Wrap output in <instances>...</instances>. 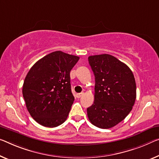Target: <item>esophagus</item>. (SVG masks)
Listing matches in <instances>:
<instances>
[{
  "instance_id": "obj_1",
  "label": "esophagus",
  "mask_w": 159,
  "mask_h": 159,
  "mask_svg": "<svg viewBox=\"0 0 159 159\" xmlns=\"http://www.w3.org/2000/svg\"><path fill=\"white\" fill-rule=\"evenodd\" d=\"M83 94H84V93L83 92H82V93H78L76 94V96L77 98H80V97H82L83 96Z\"/></svg>"
}]
</instances>
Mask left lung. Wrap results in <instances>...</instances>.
Here are the masks:
<instances>
[{
    "label": "left lung",
    "mask_w": 159,
    "mask_h": 159,
    "mask_svg": "<svg viewBox=\"0 0 159 159\" xmlns=\"http://www.w3.org/2000/svg\"><path fill=\"white\" fill-rule=\"evenodd\" d=\"M88 61L95 77L94 101L87 108L93 125L109 129L124 120L131 111L136 97L133 72L114 56H89Z\"/></svg>",
    "instance_id": "left-lung-1"
}]
</instances>
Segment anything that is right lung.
<instances>
[{"label":"right lung","mask_w":159,"mask_h":159,"mask_svg":"<svg viewBox=\"0 0 159 159\" xmlns=\"http://www.w3.org/2000/svg\"><path fill=\"white\" fill-rule=\"evenodd\" d=\"M79 59L55 51L39 60L27 74L23 98L29 113L40 125L56 127L67 119L75 100L70 74Z\"/></svg>","instance_id":"add662e5"}]
</instances>
